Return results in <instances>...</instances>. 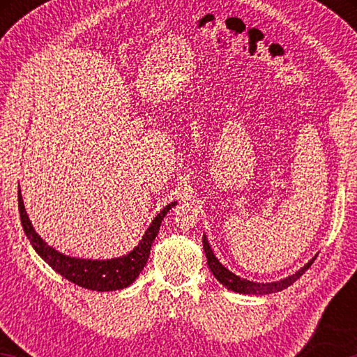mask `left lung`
Wrapping results in <instances>:
<instances>
[{"instance_id":"left-lung-1","label":"left lung","mask_w":357,"mask_h":357,"mask_svg":"<svg viewBox=\"0 0 357 357\" xmlns=\"http://www.w3.org/2000/svg\"><path fill=\"white\" fill-rule=\"evenodd\" d=\"M203 249H204V253H206V259H208V266H209L211 273L214 274L215 279L219 280L223 287H225L227 289H231V291H234V293H239V294H255V296L277 293V291H282V289L288 288L289 285H293V283L298 280L307 269L310 268V264L315 261V258H317V255H315L309 263L302 266L299 271H296L293 275H288V277H285V279H282L279 282L259 283V282H252V280L243 279V277L236 275L234 273H231L228 268H225V266H223L214 255V252H213V249H211V245L208 243L206 234H203Z\"/></svg>"}]
</instances>
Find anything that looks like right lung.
Wrapping results in <instances>:
<instances>
[{
	"label": "right lung",
	"mask_w": 357,
	"mask_h": 357,
	"mask_svg": "<svg viewBox=\"0 0 357 357\" xmlns=\"http://www.w3.org/2000/svg\"><path fill=\"white\" fill-rule=\"evenodd\" d=\"M178 202H172L170 204L160 211L154 217V220L149 223V227L142 236V241L134 247V250L126 253L123 257L110 258V259H89V258H77L53 249L42 239L33 227L31 220L26 214L25 204L19 189V211L23 231L31 243L33 249L38 252V255L50 266L53 271H56L64 279L75 283V285L94 291H114V289H123L129 287L130 283L140 275L142 269L146 264L149 258V250L154 239L159 233L160 223L164 220L168 211H170Z\"/></svg>",
	"instance_id": "right-lung-1"
}]
</instances>
